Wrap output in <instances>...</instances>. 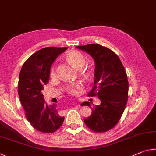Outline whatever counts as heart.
<instances>
[{"label":"heart","mask_w":156,"mask_h":156,"mask_svg":"<svg viewBox=\"0 0 156 156\" xmlns=\"http://www.w3.org/2000/svg\"><path fill=\"white\" fill-rule=\"evenodd\" d=\"M66 58L67 61L70 63V64L76 68V70H80L83 67L86 63V58L83 55L80 53V51L72 50L68 51L66 55ZM83 73L86 74H90V71L89 70H84ZM51 76L52 77H54L55 76V71L54 68H52L51 71ZM81 88V86L80 84H71V85H68L66 88V90L67 91L68 93L70 94L75 95L77 94V90Z\"/></svg>","instance_id":"heart-1"}]
</instances>
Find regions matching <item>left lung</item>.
I'll use <instances>...</instances> for the list:
<instances>
[{
	"instance_id": "obj_1",
	"label": "left lung",
	"mask_w": 156,
	"mask_h": 156,
	"mask_svg": "<svg viewBox=\"0 0 156 156\" xmlns=\"http://www.w3.org/2000/svg\"><path fill=\"white\" fill-rule=\"evenodd\" d=\"M76 48L86 51L94 60V86L88 96H97L101 100V104L93 108L90 102L81 103L92 111L84 122L93 132H107L118 123L127 104L129 83L126 71L119 56L110 48L97 44Z\"/></svg>"
}]
</instances>
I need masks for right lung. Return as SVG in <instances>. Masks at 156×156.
I'll return each instance as SVG.
<instances>
[{"label":"right lung","mask_w":156,"mask_h":156,"mask_svg":"<svg viewBox=\"0 0 156 156\" xmlns=\"http://www.w3.org/2000/svg\"><path fill=\"white\" fill-rule=\"evenodd\" d=\"M67 47H46L30 56L19 75L18 95L25 116L35 129L51 133L62 126L64 117L59 115L57 104L48 105L41 92L47 84L51 67Z\"/></svg>","instance_id":"add662e5"}]
</instances>
